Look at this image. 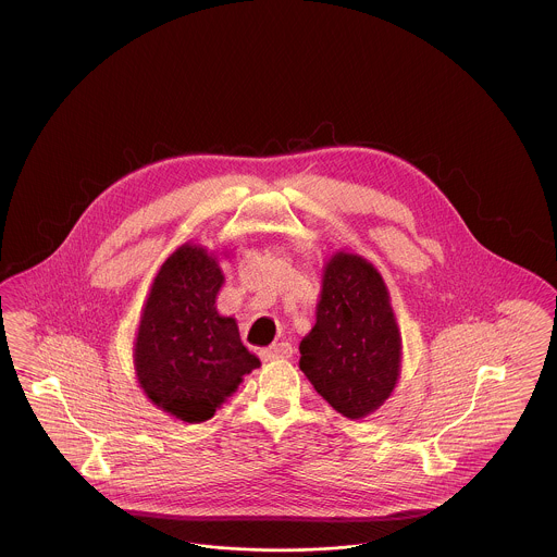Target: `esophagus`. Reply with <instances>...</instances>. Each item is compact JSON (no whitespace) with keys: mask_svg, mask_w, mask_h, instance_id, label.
Masks as SVG:
<instances>
[{"mask_svg":"<svg viewBox=\"0 0 557 557\" xmlns=\"http://www.w3.org/2000/svg\"><path fill=\"white\" fill-rule=\"evenodd\" d=\"M292 352H294V348H292L290 343H277V345L263 348L261 357L265 361H275V359H288V357H292Z\"/></svg>","mask_w":557,"mask_h":557,"instance_id":"esophagus-1","label":"esophagus"}]
</instances>
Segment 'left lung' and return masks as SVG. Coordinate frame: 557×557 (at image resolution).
Here are the masks:
<instances>
[{
    "instance_id": "8db88e82",
    "label": "left lung",
    "mask_w": 557,
    "mask_h": 557,
    "mask_svg": "<svg viewBox=\"0 0 557 557\" xmlns=\"http://www.w3.org/2000/svg\"><path fill=\"white\" fill-rule=\"evenodd\" d=\"M298 366L348 420L370 416L395 391L400 332L388 288L363 257L336 252L323 267L318 319Z\"/></svg>"
}]
</instances>
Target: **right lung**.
<instances>
[{"mask_svg": "<svg viewBox=\"0 0 557 557\" xmlns=\"http://www.w3.org/2000/svg\"><path fill=\"white\" fill-rule=\"evenodd\" d=\"M223 271L198 244L160 267L141 311L133 363L137 382L164 413L200 424L238 391L261 361L242 345L238 323L216 311Z\"/></svg>", "mask_w": 557, "mask_h": 557, "instance_id": "add662e5", "label": "right lung"}]
</instances>
